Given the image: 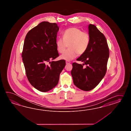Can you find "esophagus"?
Segmentation results:
<instances>
[{"instance_id": "obj_1", "label": "esophagus", "mask_w": 131, "mask_h": 131, "mask_svg": "<svg viewBox=\"0 0 131 131\" xmlns=\"http://www.w3.org/2000/svg\"><path fill=\"white\" fill-rule=\"evenodd\" d=\"M66 64H70V63H71V62L70 61H68V60H67V61H66Z\"/></svg>"}]
</instances>
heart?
Returning a JSON list of instances; mask_svg holds the SVG:
<instances>
[{
    "label": "heart",
    "instance_id": "b5f03b06",
    "mask_svg": "<svg viewBox=\"0 0 131 131\" xmlns=\"http://www.w3.org/2000/svg\"><path fill=\"white\" fill-rule=\"evenodd\" d=\"M63 38H59L56 41V46L59 53H63L68 45V50L60 56V58L70 60L78 54L81 55L86 52L90 41L89 34L82 31L76 27L67 28L63 34Z\"/></svg>",
    "mask_w": 131,
    "mask_h": 131
}]
</instances>
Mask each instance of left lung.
Listing matches in <instances>:
<instances>
[{
	"label": "left lung",
	"instance_id": "1",
	"mask_svg": "<svg viewBox=\"0 0 131 131\" xmlns=\"http://www.w3.org/2000/svg\"><path fill=\"white\" fill-rule=\"evenodd\" d=\"M90 41L89 47L77 61L82 64L72 63L71 71L73 83L85 91L94 89L106 74L109 57V48L106 38L94 25L89 26ZM86 66L85 67L83 65Z\"/></svg>",
	"mask_w": 131,
	"mask_h": 131
}]
</instances>
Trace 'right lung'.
Returning a JSON list of instances; mask_svg holds the SVG:
<instances>
[{
    "label": "right lung",
    "instance_id": "1",
    "mask_svg": "<svg viewBox=\"0 0 131 131\" xmlns=\"http://www.w3.org/2000/svg\"><path fill=\"white\" fill-rule=\"evenodd\" d=\"M59 28L56 23L42 21L29 31L22 52L28 80L41 92H47L59 82L66 66L64 60L51 61L59 56L56 38Z\"/></svg>",
    "mask_w": 131,
    "mask_h": 131
}]
</instances>
